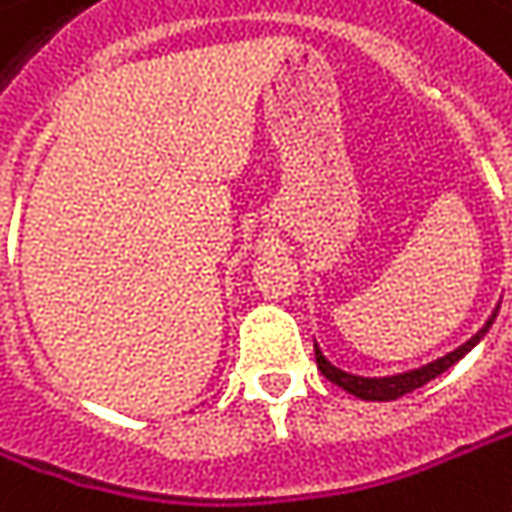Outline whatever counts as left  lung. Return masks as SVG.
Here are the masks:
<instances>
[{
  "label": "left lung",
  "instance_id": "1",
  "mask_svg": "<svg viewBox=\"0 0 512 512\" xmlns=\"http://www.w3.org/2000/svg\"><path fill=\"white\" fill-rule=\"evenodd\" d=\"M498 316V307L493 310V316L487 318V324L469 339L461 347H455L452 353H446V356H440L435 362H429V365H423V368H414V371H403V374H391V376H356V374H347L342 368H336L324 353H321V347L316 345V362H318V371L327 376L333 385H339V388H345L347 394H353V397H359V400H371V403H388V400H397V397H403V394H411V391H417V388H423L426 382H432L435 376H440L443 371H449L455 362H461L466 353L472 350V347L478 345L484 336H487V330L493 327V321Z\"/></svg>",
  "mask_w": 512,
  "mask_h": 512
}]
</instances>
